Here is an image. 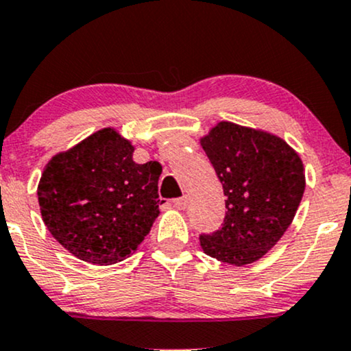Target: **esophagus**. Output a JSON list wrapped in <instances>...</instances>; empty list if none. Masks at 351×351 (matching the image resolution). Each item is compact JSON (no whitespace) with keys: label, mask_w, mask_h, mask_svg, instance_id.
I'll return each instance as SVG.
<instances>
[{"label":"esophagus","mask_w":351,"mask_h":351,"mask_svg":"<svg viewBox=\"0 0 351 351\" xmlns=\"http://www.w3.org/2000/svg\"><path fill=\"white\" fill-rule=\"evenodd\" d=\"M173 204H175V208L184 209V208L188 206V196H181V198L173 199Z\"/></svg>","instance_id":"esophagus-1"}]
</instances>
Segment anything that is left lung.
<instances>
[{"instance_id": "1", "label": "left lung", "mask_w": 351, "mask_h": 351, "mask_svg": "<svg viewBox=\"0 0 351 351\" xmlns=\"http://www.w3.org/2000/svg\"><path fill=\"white\" fill-rule=\"evenodd\" d=\"M201 147L223 184V228L201 234L204 254L231 265H247L271 251L291 226L305 189L299 153L280 136L219 122Z\"/></svg>"}]
</instances>
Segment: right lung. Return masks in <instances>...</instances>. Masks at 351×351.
<instances>
[{
    "mask_svg": "<svg viewBox=\"0 0 351 351\" xmlns=\"http://www.w3.org/2000/svg\"><path fill=\"white\" fill-rule=\"evenodd\" d=\"M134 150L107 127L44 167L38 184L43 221L77 259L97 265L127 259L158 217L162 165L135 163Z\"/></svg>",
    "mask_w": 351,
    "mask_h": 351,
    "instance_id": "obj_1",
    "label": "right lung"
}]
</instances>
